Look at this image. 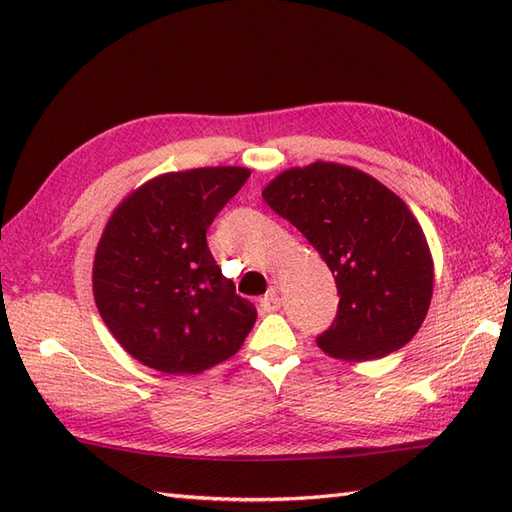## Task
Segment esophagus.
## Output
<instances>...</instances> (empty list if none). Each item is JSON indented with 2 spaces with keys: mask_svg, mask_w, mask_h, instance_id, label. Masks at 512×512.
I'll use <instances>...</instances> for the list:
<instances>
[{
  "mask_svg": "<svg viewBox=\"0 0 512 512\" xmlns=\"http://www.w3.org/2000/svg\"><path fill=\"white\" fill-rule=\"evenodd\" d=\"M259 306H262L264 312H275L281 308V299H279V292L277 288H270L266 295L262 297V301H259Z\"/></svg>",
  "mask_w": 512,
  "mask_h": 512,
  "instance_id": "1",
  "label": "esophagus"
}]
</instances>
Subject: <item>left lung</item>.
Returning <instances> with one entry per match:
<instances>
[{
  "label": "left lung",
  "mask_w": 512,
  "mask_h": 512,
  "mask_svg": "<svg viewBox=\"0 0 512 512\" xmlns=\"http://www.w3.org/2000/svg\"><path fill=\"white\" fill-rule=\"evenodd\" d=\"M262 195L334 275L341 299L317 339L325 354L372 361L416 336L436 275L422 226L394 191L361 169L317 160L281 171Z\"/></svg>",
  "instance_id": "8db88e82"
}]
</instances>
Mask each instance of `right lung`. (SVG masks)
Listing matches in <instances>:
<instances>
[{
	"label": "right lung",
	"instance_id": "right-lung-1",
	"mask_svg": "<svg viewBox=\"0 0 512 512\" xmlns=\"http://www.w3.org/2000/svg\"><path fill=\"white\" fill-rule=\"evenodd\" d=\"M250 176L246 167L169 171L112 211L94 253L92 290L127 354L162 374H200L231 358L257 310L206 246V228Z\"/></svg>",
	"mask_w": 512,
	"mask_h": 512
}]
</instances>
